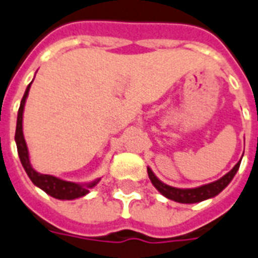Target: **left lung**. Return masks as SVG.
I'll return each mask as SVG.
<instances>
[{
    "instance_id": "obj_1",
    "label": "left lung",
    "mask_w": 258,
    "mask_h": 258,
    "mask_svg": "<svg viewBox=\"0 0 258 258\" xmlns=\"http://www.w3.org/2000/svg\"><path fill=\"white\" fill-rule=\"evenodd\" d=\"M241 161L237 163L234 167H233L230 171L224 175L221 179L213 182V183L205 184V186H201V187L197 188H176L171 187V186H167L163 182L158 179L157 176L154 175V172L150 169H147L149 172V176L153 184L158 188V191L163 194L165 197H167L169 200L175 201V202H180V204H196V202H201V201L208 200V198H212V197H216L218 192H221L226 186L229 184V182L233 179V176L236 175L237 170L240 167Z\"/></svg>"
}]
</instances>
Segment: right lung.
Returning <instances> with one entry per match:
<instances>
[{
  "instance_id": "add662e5",
  "label": "right lung",
  "mask_w": 258,
  "mask_h": 258,
  "mask_svg": "<svg viewBox=\"0 0 258 258\" xmlns=\"http://www.w3.org/2000/svg\"><path fill=\"white\" fill-rule=\"evenodd\" d=\"M30 84L26 88L25 93H24V97H22L21 100V104H20V108H18L17 127H16V137H14L16 143H17V151L20 161H21L22 166H24V169H25L26 174L30 178V180L36 186L41 188V190H44L46 194H49L50 197L57 198V200H75V198H79V197L86 196L89 188L93 187L99 179L87 184L72 183V182L58 179L56 176L40 174V172L34 171L32 169V166H30L29 155H28V147H26L25 139H24V135H22V112H24V105H25V100L26 96H28V92H29Z\"/></svg>"
}]
</instances>
